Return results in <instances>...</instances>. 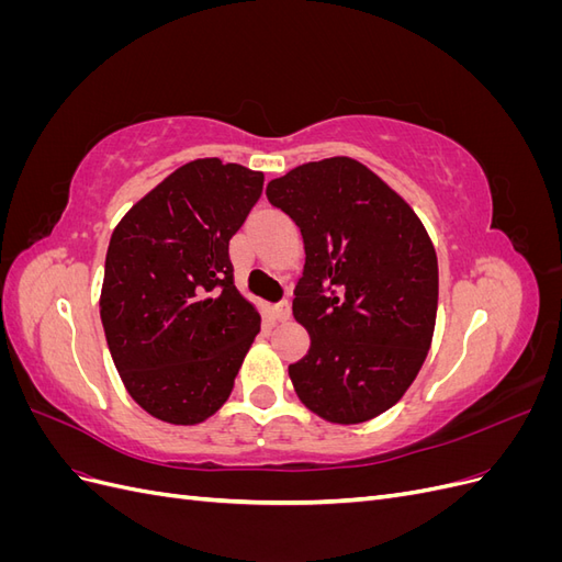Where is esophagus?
Masks as SVG:
<instances>
[{
  "label": "esophagus",
  "instance_id": "1",
  "mask_svg": "<svg viewBox=\"0 0 562 562\" xmlns=\"http://www.w3.org/2000/svg\"><path fill=\"white\" fill-rule=\"evenodd\" d=\"M274 316H277L281 323L291 318V302H288V300L277 302V304H274Z\"/></svg>",
  "mask_w": 562,
  "mask_h": 562
}]
</instances>
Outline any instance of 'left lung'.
Masks as SVG:
<instances>
[{
    "label": "left lung",
    "instance_id": "8db88e82",
    "mask_svg": "<svg viewBox=\"0 0 562 562\" xmlns=\"http://www.w3.org/2000/svg\"><path fill=\"white\" fill-rule=\"evenodd\" d=\"M304 244L293 316L310 351L288 368L300 401L359 424L398 403L427 359L438 260L413 209L349 157L310 161L267 184Z\"/></svg>",
    "mask_w": 562,
    "mask_h": 562
}]
</instances>
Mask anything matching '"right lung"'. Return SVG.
Here are the masks:
<instances>
[{"mask_svg":"<svg viewBox=\"0 0 562 562\" xmlns=\"http://www.w3.org/2000/svg\"><path fill=\"white\" fill-rule=\"evenodd\" d=\"M262 182L246 166L196 159L112 232L100 318L119 375L151 417L199 424L232 394L260 314L234 288L229 239Z\"/></svg>","mask_w":562,"mask_h":562,"instance_id":"1","label":"right lung"}]
</instances>
